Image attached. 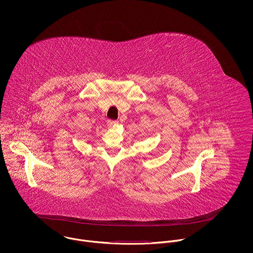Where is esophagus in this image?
I'll list each match as a JSON object with an SVG mask.
<instances>
[{
    "mask_svg": "<svg viewBox=\"0 0 253 253\" xmlns=\"http://www.w3.org/2000/svg\"><path fill=\"white\" fill-rule=\"evenodd\" d=\"M117 124H118V122H116V121H108L107 122V126L110 128V127H113L114 126H116Z\"/></svg>",
    "mask_w": 253,
    "mask_h": 253,
    "instance_id": "34e87169",
    "label": "esophagus"
}]
</instances>
